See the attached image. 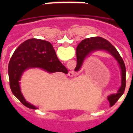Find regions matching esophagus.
<instances>
[{
  "label": "esophagus",
  "instance_id": "esophagus-1",
  "mask_svg": "<svg viewBox=\"0 0 133 133\" xmlns=\"http://www.w3.org/2000/svg\"><path fill=\"white\" fill-rule=\"evenodd\" d=\"M69 75L70 77H73L75 75V71L74 70H70L69 72Z\"/></svg>",
  "mask_w": 133,
  "mask_h": 133
}]
</instances>
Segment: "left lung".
I'll return each instance as SVG.
<instances>
[{
  "instance_id": "1",
  "label": "left lung",
  "mask_w": 133,
  "mask_h": 133,
  "mask_svg": "<svg viewBox=\"0 0 133 133\" xmlns=\"http://www.w3.org/2000/svg\"><path fill=\"white\" fill-rule=\"evenodd\" d=\"M77 66L75 69V71H78L81 69L84 61L88 56H90L94 52L98 51L107 52L117 61L121 70V84L117 90V94H112L108 97V100L110 105L112 106L115 104L123 94L126 86V68L124 61L117 49L107 40L99 36H94L86 38L81 41L77 46Z\"/></svg>"
}]
</instances>
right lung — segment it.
Masks as SVG:
<instances>
[{"instance_id":"add662e5","label":"right lung","mask_w":133,"mask_h":133,"mask_svg":"<svg viewBox=\"0 0 133 133\" xmlns=\"http://www.w3.org/2000/svg\"><path fill=\"white\" fill-rule=\"evenodd\" d=\"M30 69H40L49 73L63 72L66 74L68 70L58 59L53 46L48 41L30 38L15 50L9 64L10 89L24 106L37 109L38 107L26 101L21 92V77L24 72Z\"/></svg>"}]
</instances>
